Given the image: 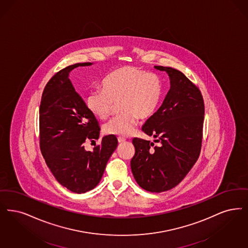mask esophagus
<instances>
[{
	"label": "esophagus",
	"mask_w": 248,
	"mask_h": 248,
	"mask_svg": "<svg viewBox=\"0 0 248 248\" xmlns=\"http://www.w3.org/2000/svg\"><path fill=\"white\" fill-rule=\"evenodd\" d=\"M125 140H126V139H124V138H121V137L118 138V142H119V143H124Z\"/></svg>",
	"instance_id": "34e87169"
}]
</instances>
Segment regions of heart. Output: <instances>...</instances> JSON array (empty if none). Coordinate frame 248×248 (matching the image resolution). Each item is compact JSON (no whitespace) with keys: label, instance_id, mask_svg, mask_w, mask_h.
<instances>
[{"label":"heart","instance_id":"b5f03b06","mask_svg":"<svg viewBox=\"0 0 248 248\" xmlns=\"http://www.w3.org/2000/svg\"><path fill=\"white\" fill-rule=\"evenodd\" d=\"M102 89L90 91L86 104L99 119H107L113 102H119L122 113L110 120L103 132L110 136H129L139 118L149 119L159 106L162 95V80L157 74L134 66H124L110 72L101 83Z\"/></svg>","mask_w":248,"mask_h":248}]
</instances>
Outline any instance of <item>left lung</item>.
Returning <instances> with one entry per match:
<instances>
[{
    "mask_svg": "<svg viewBox=\"0 0 248 248\" xmlns=\"http://www.w3.org/2000/svg\"><path fill=\"white\" fill-rule=\"evenodd\" d=\"M170 78V88L159 109L142 126L155 143L135 138L131 170L139 186L160 193L176 186L198 160L205 106L198 87L178 70L154 66Z\"/></svg>",
    "mask_w": 248,
    "mask_h": 248,
    "instance_id": "obj_1",
    "label": "left lung"
}]
</instances>
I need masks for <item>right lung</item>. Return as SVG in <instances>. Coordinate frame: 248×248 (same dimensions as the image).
<instances>
[{
  "mask_svg": "<svg viewBox=\"0 0 248 248\" xmlns=\"http://www.w3.org/2000/svg\"><path fill=\"white\" fill-rule=\"evenodd\" d=\"M91 62L69 65L56 73L43 90L40 106V145L42 156L62 186L77 193L96 187L117 148L115 136L104 137L93 151L86 141L99 139V122L69 79V73Z\"/></svg>",
  "mask_w": 248,
  "mask_h": 248,
  "instance_id": "right-lung-1",
  "label": "right lung"
}]
</instances>
